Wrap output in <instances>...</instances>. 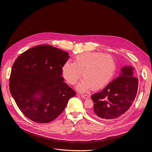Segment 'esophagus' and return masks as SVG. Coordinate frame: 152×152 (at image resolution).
Returning <instances> with one entry per match:
<instances>
[{"instance_id": "34e87169", "label": "esophagus", "mask_w": 152, "mask_h": 152, "mask_svg": "<svg viewBox=\"0 0 152 152\" xmlns=\"http://www.w3.org/2000/svg\"><path fill=\"white\" fill-rule=\"evenodd\" d=\"M81 97H82V98H83L84 99H87L89 97V96L87 94H82Z\"/></svg>"}]
</instances>
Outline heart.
<instances>
[{"label": "heart", "instance_id": "obj_1", "mask_svg": "<svg viewBox=\"0 0 152 152\" xmlns=\"http://www.w3.org/2000/svg\"><path fill=\"white\" fill-rule=\"evenodd\" d=\"M116 64L110 55L100 52H86L77 55L75 63L67 61L62 67L63 77L70 84L77 83L82 76L84 79L77 86L81 91L89 89L99 90L106 86L113 77Z\"/></svg>", "mask_w": 152, "mask_h": 152}]
</instances>
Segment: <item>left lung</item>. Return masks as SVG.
Here are the masks:
<instances>
[{"label": "left lung", "mask_w": 152, "mask_h": 152, "mask_svg": "<svg viewBox=\"0 0 152 152\" xmlns=\"http://www.w3.org/2000/svg\"><path fill=\"white\" fill-rule=\"evenodd\" d=\"M134 68L125 66L119 76L101 92L91 96L94 102L91 113L103 120H114L123 116L131 107L136 96L139 81L134 76Z\"/></svg>", "instance_id": "8db88e82"}]
</instances>
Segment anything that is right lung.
Wrapping results in <instances>:
<instances>
[{"mask_svg": "<svg viewBox=\"0 0 152 152\" xmlns=\"http://www.w3.org/2000/svg\"><path fill=\"white\" fill-rule=\"evenodd\" d=\"M68 53L50 45L34 47L15 60L10 77L11 95L31 120L49 123L65 110L76 92L65 83L62 67Z\"/></svg>", "mask_w": 152, "mask_h": 152, "instance_id": "right-lung-1", "label": "right lung"}]
</instances>
